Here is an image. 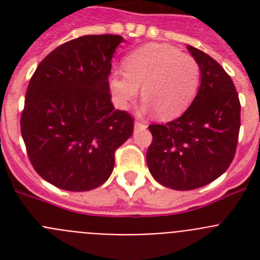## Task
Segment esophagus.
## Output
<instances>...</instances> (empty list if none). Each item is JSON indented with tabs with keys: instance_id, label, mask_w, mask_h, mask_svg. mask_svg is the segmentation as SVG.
<instances>
[{
	"instance_id": "1",
	"label": "esophagus",
	"mask_w": 260,
	"mask_h": 260,
	"mask_svg": "<svg viewBox=\"0 0 260 260\" xmlns=\"http://www.w3.org/2000/svg\"><path fill=\"white\" fill-rule=\"evenodd\" d=\"M134 127H135V128H146L147 126L144 125L143 122H138V121H135V123H134Z\"/></svg>"
}]
</instances>
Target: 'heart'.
Wrapping results in <instances>:
<instances>
[{
  "mask_svg": "<svg viewBox=\"0 0 260 260\" xmlns=\"http://www.w3.org/2000/svg\"><path fill=\"white\" fill-rule=\"evenodd\" d=\"M125 70L109 78V89L119 109H126L139 95L144 112H156L160 119L180 117L199 92L202 70L198 61L167 44L143 45L125 58Z\"/></svg>",
  "mask_w": 260,
  "mask_h": 260,
  "instance_id": "heart-1",
  "label": "heart"
}]
</instances>
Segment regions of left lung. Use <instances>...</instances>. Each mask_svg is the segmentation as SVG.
<instances>
[{"mask_svg": "<svg viewBox=\"0 0 260 260\" xmlns=\"http://www.w3.org/2000/svg\"><path fill=\"white\" fill-rule=\"evenodd\" d=\"M202 70L199 92L185 113L167 125H151L150 173L173 190H194L219 178L236 153L241 105L232 78L208 54L187 45Z\"/></svg>", "mask_w": 260, "mask_h": 260, "instance_id": "obj_1", "label": "left lung"}]
</instances>
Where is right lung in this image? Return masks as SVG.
Masks as SVG:
<instances>
[{
  "label": "right lung",
  "mask_w": 260,
  "mask_h": 260,
  "mask_svg": "<svg viewBox=\"0 0 260 260\" xmlns=\"http://www.w3.org/2000/svg\"><path fill=\"white\" fill-rule=\"evenodd\" d=\"M119 35H86L50 52L29 80L20 132L32 167L58 189L88 191L110 177L134 130L108 78Z\"/></svg>",
  "instance_id": "right-lung-1"
}]
</instances>
